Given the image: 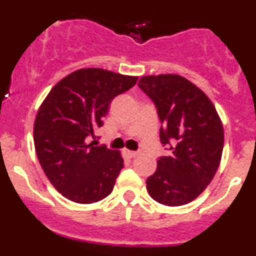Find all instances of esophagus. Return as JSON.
Returning <instances> with one entry per match:
<instances>
[{"label": "esophagus", "mask_w": 256, "mask_h": 256, "mask_svg": "<svg viewBox=\"0 0 256 256\" xmlns=\"http://www.w3.org/2000/svg\"><path fill=\"white\" fill-rule=\"evenodd\" d=\"M122 152L124 154H125V157H128V158H134V157H136L138 154V152L131 151V150H128V148H124Z\"/></svg>", "instance_id": "34e87169"}]
</instances>
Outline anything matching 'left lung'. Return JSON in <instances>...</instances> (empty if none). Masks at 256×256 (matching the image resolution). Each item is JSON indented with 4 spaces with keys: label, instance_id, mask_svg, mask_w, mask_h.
Returning <instances> with one entry per match:
<instances>
[{
    "label": "left lung",
    "instance_id": "left-lung-1",
    "mask_svg": "<svg viewBox=\"0 0 256 256\" xmlns=\"http://www.w3.org/2000/svg\"><path fill=\"white\" fill-rule=\"evenodd\" d=\"M138 86L154 102L160 140L171 154L157 161L147 192L161 204L177 207L198 197L212 182L224 146L220 118L210 99L177 74L142 76Z\"/></svg>",
    "mask_w": 256,
    "mask_h": 256
}]
</instances>
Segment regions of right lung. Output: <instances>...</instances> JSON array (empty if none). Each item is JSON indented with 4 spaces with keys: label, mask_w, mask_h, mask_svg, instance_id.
I'll use <instances>...</instances> for the list:
<instances>
[{
    "label": "right lung",
    "mask_w": 256,
    "mask_h": 256,
    "mask_svg": "<svg viewBox=\"0 0 256 256\" xmlns=\"http://www.w3.org/2000/svg\"><path fill=\"white\" fill-rule=\"evenodd\" d=\"M138 76L102 68H82L56 82L40 105L33 128L38 161L58 192L82 204L112 192L124 167L121 154L88 144L102 126L112 99Z\"/></svg>",
    "instance_id": "obj_1"
}]
</instances>
